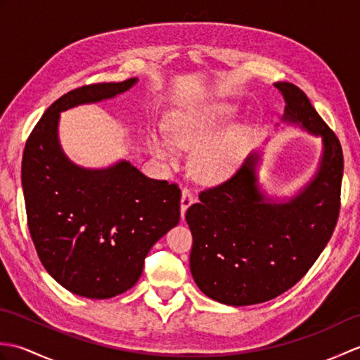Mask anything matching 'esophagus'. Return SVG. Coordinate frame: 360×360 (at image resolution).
I'll return each instance as SVG.
<instances>
[{
	"label": "esophagus",
	"instance_id": "1",
	"mask_svg": "<svg viewBox=\"0 0 360 360\" xmlns=\"http://www.w3.org/2000/svg\"><path fill=\"white\" fill-rule=\"evenodd\" d=\"M195 202V198L188 188H182V196H181V217L184 218L187 209Z\"/></svg>",
	"mask_w": 360,
	"mask_h": 360
}]
</instances>
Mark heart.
<instances>
[{"instance_id": "1", "label": "heart", "mask_w": 360, "mask_h": 360, "mask_svg": "<svg viewBox=\"0 0 360 360\" xmlns=\"http://www.w3.org/2000/svg\"><path fill=\"white\" fill-rule=\"evenodd\" d=\"M235 111L233 105L217 103L173 112L167 120V139L158 134L148 136L153 155L168 165L176 164L174 147L195 151L192 170L204 184H218L227 179L240 167L248 147V131L233 127L215 136Z\"/></svg>"}]
</instances>
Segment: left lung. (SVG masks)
I'll list each match as a JSON object with an SVG mask.
<instances>
[{
  "label": "left lung",
  "instance_id": "8db88e82",
  "mask_svg": "<svg viewBox=\"0 0 360 360\" xmlns=\"http://www.w3.org/2000/svg\"><path fill=\"white\" fill-rule=\"evenodd\" d=\"M285 98L281 120L322 137L316 174L283 201L258 184L262 155L250 153L231 179L204 190L186 221L193 235L190 271L202 292L231 307L263 303L286 292L330 241L340 210V142L292 83H274Z\"/></svg>",
  "mask_w": 360,
  "mask_h": 360
}]
</instances>
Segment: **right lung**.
<instances>
[{"label":"right lung","instance_id":"right-lung-1","mask_svg":"<svg viewBox=\"0 0 360 360\" xmlns=\"http://www.w3.org/2000/svg\"><path fill=\"white\" fill-rule=\"evenodd\" d=\"M136 83L70 91L44 111L22 153L21 184L38 258L53 280L82 297L102 300L133 288L153 244L179 223L178 186L147 178L128 160L79 167L58 141L60 112L112 98Z\"/></svg>","mask_w":360,"mask_h":360}]
</instances>
